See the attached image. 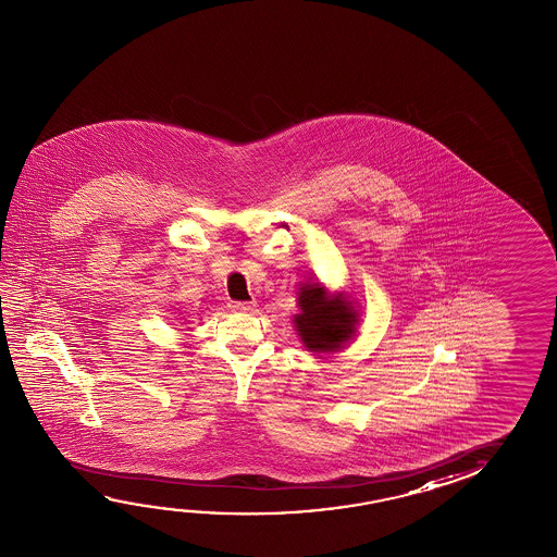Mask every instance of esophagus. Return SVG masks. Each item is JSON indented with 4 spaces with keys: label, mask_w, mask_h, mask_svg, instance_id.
Here are the masks:
<instances>
[{
    "label": "esophagus",
    "mask_w": 557,
    "mask_h": 557,
    "mask_svg": "<svg viewBox=\"0 0 557 557\" xmlns=\"http://www.w3.org/2000/svg\"><path fill=\"white\" fill-rule=\"evenodd\" d=\"M235 310H243V312H248V310H252L256 307L255 301H235L231 305Z\"/></svg>",
    "instance_id": "1"
}]
</instances>
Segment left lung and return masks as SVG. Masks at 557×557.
Listing matches in <instances>:
<instances>
[{"mask_svg":"<svg viewBox=\"0 0 557 557\" xmlns=\"http://www.w3.org/2000/svg\"><path fill=\"white\" fill-rule=\"evenodd\" d=\"M299 309L295 329L310 351H334L356 329L357 312L346 297H329L317 283H305L299 293Z\"/></svg>","mask_w":557,"mask_h":557,"instance_id":"left-lung-1","label":"left lung"}]
</instances>
